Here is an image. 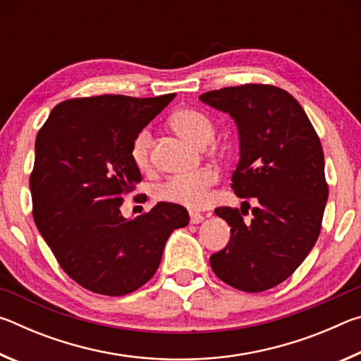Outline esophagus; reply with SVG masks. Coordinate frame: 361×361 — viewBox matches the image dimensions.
I'll return each instance as SVG.
<instances>
[{"label": "esophagus", "instance_id": "obj_1", "mask_svg": "<svg viewBox=\"0 0 361 361\" xmlns=\"http://www.w3.org/2000/svg\"><path fill=\"white\" fill-rule=\"evenodd\" d=\"M189 221H191V224L202 223L204 215H200V213H197V212H191V213H189Z\"/></svg>", "mask_w": 361, "mask_h": 361}]
</instances>
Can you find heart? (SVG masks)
<instances>
[{
    "instance_id": "1",
    "label": "heart",
    "mask_w": 361,
    "mask_h": 361,
    "mask_svg": "<svg viewBox=\"0 0 361 361\" xmlns=\"http://www.w3.org/2000/svg\"><path fill=\"white\" fill-rule=\"evenodd\" d=\"M169 126L188 142L195 146L209 145L215 137V124L205 113L195 108H181L170 116ZM151 143L152 135L149 129H142L132 140L130 159L138 170L151 167ZM218 180L216 170L212 167L199 169L191 175L172 176L154 189V197L161 202L199 209L207 200L209 189Z\"/></svg>"
}]
</instances>
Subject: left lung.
I'll list each match as a JSON object with an SVG mask.
<instances>
[{
    "instance_id": "left-lung-1",
    "label": "left lung",
    "mask_w": 361,
    "mask_h": 361,
    "mask_svg": "<svg viewBox=\"0 0 361 361\" xmlns=\"http://www.w3.org/2000/svg\"><path fill=\"white\" fill-rule=\"evenodd\" d=\"M200 100L235 121L240 159L231 188L256 202L250 224L242 216L248 202L215 210L231 239L210 266L237 290L266 291L296 271L320 235L328 199L320 138L295 97L276 85L224 87Z\"/></svg>"
}]
</instances>
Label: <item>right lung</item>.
Here are the masks:
<instances>
[{
  "mask_svg": "<svg viewBox=\"0 0 361 361\" xmlns=\"http://www.w3.org/2000/svg\"><path fill=\"white\" fill-rule=\"evenodd\" d=\"M173 97L65 100L36 135L30 175L36 228L85 290L106 296L138 290L156 274L169 235L189 223L186 209L169 202L133 219L121 215L124 195L142 181L132 140Z\"/></svg>",
  "mask_w": 361,
  "mask_h": 361,
  "instance_id": "obj_1",
  "label": "right lung"
}]
</instances>
